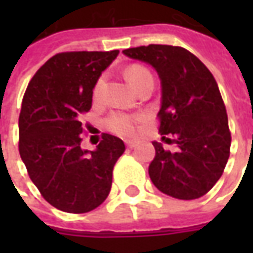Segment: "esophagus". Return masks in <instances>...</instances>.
<instances>
[{"mask_svg":"<svg viewBox=\"0 0 253 253\" xmlns=\"http://www.w3.org/2000/svg\"><path fill=\"white\" fill-rule=\"evenodd\" d=\"M126 146L127 148H137L138 146V141H126Z\"/></svg>","mask_w":253,"mask_h":253,"instance_id":"esophagus-1","label":"esophagus"}]
</instances>
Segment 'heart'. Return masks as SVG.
Instances as JSON below:
<instances>
[{
	"instance_id": "1",
	"label": "heart",
	"mask_w": 253,
	"mask_h": 253,
	"mask_svg": "<svg viewBox=\"0 0 253 253\" xmlns=\"http://www.w3.org/2000/svg\"><path fill=\"white\" fill-rule=\"evenodd\" d=\"M126 77L128 83L131 84L132 88L139 89L149 81H153V76L148 69L141 65H131L126 69ZM104 86V76L99 77L93 86V99H100L101 90ZM142 119L139 115H128L122 112H114L105 119V127L110 131L115 132L122 137H131L137 132L138 122Z\"/></svg>"
}]
</instances>
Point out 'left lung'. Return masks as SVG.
<instances>
[{
    "label": "left lung",
    "mask_w": 253,
    "mask_h": 253,
    "mask_svg": "<svg viewBox=\"0 0 253 253\" xmlns=\"http://www.w3.org/2000/svg\"><path fill=\"white\" fill-rule=\"evenodd\" d=\"M123 54L152 65L159 73L163 90L159 131L164 139L172 135L179 148L170 153L153 142L150 179L161 192L176 199L201 198L222 176L232 142L215 78L183 47L149 44L127 48Z\"/></svg>",
    "instance_id": "obj_1"
}]
</instances>
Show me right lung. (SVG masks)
Instances as JSON below:
<instances>
[{
	"label": "right lung",
	"mask_w": 253,
	"mask_h": 253,
	"mask_svg": "<svg viewBox=\"0 0 253 253\" xmlns=\"http://www.w3.org/2000/svg\"><path fill=\"white\" fill-rule=\"evenodd\" d=\"M118 54L59 52L27 86L19 116L20 157L42 196L58 210L92 211L110 194L125 143L103 134L93 152L83 150L81 118L92 108L94 84Z\"/></svg>",
	"instance_id": "1"
}]
</instances>
